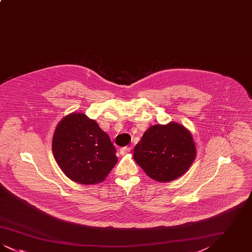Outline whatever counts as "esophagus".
I'll return each instance as SVG.
<instances>
[{
    "mask_svg": "<svg viewBox=\"0 0 252 252\" xmlns=\"http://www.w3.org/2000/svg\"><path fill=\"white\" fill-rule=\"evenodd\" d=\"M130 150H131V148L128 147V146L122 147L120 149V154L121 155H126V154H127L128 152H130Z\"/></svg>",
    "mask_w": 252,
    "mask_h": 252,
    "instance_id": "obj_1",
    "label": "esophagus"
}]
</instances>
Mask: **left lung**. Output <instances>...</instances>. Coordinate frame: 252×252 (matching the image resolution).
Returning <instances> with one entry per match:
<instances>
[{"label":"left lung","mask_w":252,"mask_h":252,"mask_svg":"<svg viewBox=\"0 0 252 252\" xmlns=\"http://www.w3.org/2000/svg\"><path fill=\"white\" fill-rule=\"evenodd\" d=\"M192 135L177 123L156 125L134 147V159L151 179L167 182L182 176L195 158Z\"/></svg>","instance_id":"left-lung-1"}]
</instances>
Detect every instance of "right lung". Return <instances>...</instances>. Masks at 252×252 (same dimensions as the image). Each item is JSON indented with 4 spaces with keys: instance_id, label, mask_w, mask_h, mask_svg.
<instances>
[{
    "instance_id": "add662e5",
    "label": "right lung",
    "mask_w": 252,
    "mask_h": 252,
    "mask_svg": "<svg viewBox=\"0 0 252 252\" xmlns=\"http://www.w3.org/2000/svg\"><path fill=\"white\" fill-rule=\"evenodd\" d=\"M52 149L64 174L87 185L105 180L118 160L108 134L83 113H71L60 121Z\"/></svg>"
}]
</instances>
